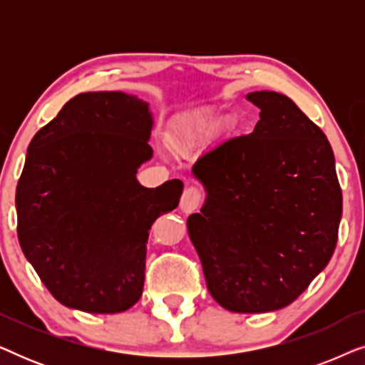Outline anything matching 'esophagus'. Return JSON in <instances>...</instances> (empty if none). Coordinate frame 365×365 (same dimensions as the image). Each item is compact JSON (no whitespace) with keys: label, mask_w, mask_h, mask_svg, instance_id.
<instances>
[{"label":"esophagus","mask_w":365,"mask_h":365,"mask_svg":"<svg viewBox=\"0 0 365 365\" xmlns=\"http://www.w3.org/2000/svg\"><path fill=\"white\" fill-rule=\"evenodd\" d=\"M202 201V192L201 189L196 186H189L184 189L182 197H181V211L186 214H191L199 207V204Z\"/></svg>","instance_id":"34e87169"}]
</instances>
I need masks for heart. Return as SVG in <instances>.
Listing matches in <instances>:
<instances>
[{
	"mask_svg": "<svg viewBox=\"0 0 365 365\" xmlns=\"http://www.w3.org/2000/svg\"><path fill=\"white\" fill-rule=\"evenodd\" d=\"M211 128H212L211 119L204 118L202 121L194 124V126L189 129L186 134V139L191 143H197V141H202V139H207L209 134H211Z\"/></svg>",
	"mask_w": 365,
	"mask_h": 365,
	"instance_id": "heart-1",
	"label": "heart"
}]
</instances>
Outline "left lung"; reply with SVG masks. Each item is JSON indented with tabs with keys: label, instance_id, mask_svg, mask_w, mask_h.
Here are the masks:
<instances>
[{
	"label": "left lung",
	"instance_id": "1",
	"mask_svg": "<svg viewBox=\"0 0 365 365\" xmlns=\"http://www.w3.org/2000/svg\"><path fill=\"white\" fill-rule=\"evenodd\" d=\"M254 131L192 166L206 189L187 217L211 296L232 312L289 306L331 261L342 216L336 159L321 128L281 93L256 91Z\"/></svg>",
	"mask_w": 365,
	"mask_h": 365
}]
</instances>
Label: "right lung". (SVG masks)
<instances>
[{
    "label": "right lung",
    "instance_id": "1",
    "mask_svg": "<svg viewBox=\"0 0 365 365\" xmlns=\"http://www.w3.org/2000/svg\"><path fill=\"white\" fill-rule=\"evenodd\" d=\"M151 129L149 104L138 96L81 93L29 143L18 239L63 306L116 314L141 297L149 229L182 194L179 179L156 189L138 182L153 158Z\"/></svg>",
    "mask_w": 365,
    "mask_h": 365
}]
</instances>
